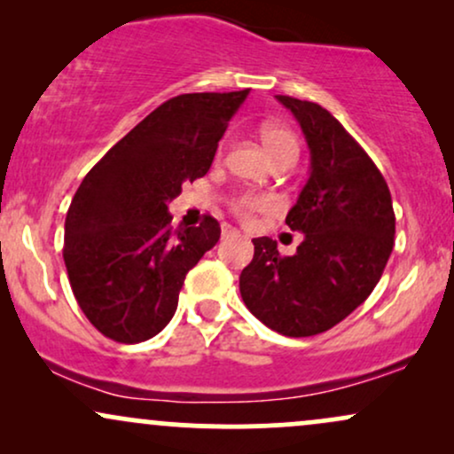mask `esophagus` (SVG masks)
Returning <instances> with one entry per match:
<instances>
[{
    "instance_id": "34e87169",
    "label": "esophagus",
    "mask_w": 454,
    "mask_h": 454,
    "mask_svg": "<svg viewBox=\"0 0 454 454\" xmlns=\"http://www.w3.org/2000/svg\"><path fill=\"white\" fill-rule=\"evenodd\" d=\"M239 231L232 226H222V237H237Z\"/></svg>"
}]
</instances>
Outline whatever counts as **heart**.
Listing matches in <instances>:
<instances>
[{"label":"heart","instance_id":"b5f03b06","mask_svg":"<svg viewBox=\"0 0 454 454\" xmlns=\"http://www.w3.org/2000/svg\"><path fill=\"white\" fill-rule=\"evenodd\" d=\"M264 147L273 161L286 158H299V140L288 128L278 126V123H267L260 129ZM231 209L241 220H252L260 211L275 209V200L269 194H258V192H241L231 198Z\"/></svg>","mask_w":454,"mask_h":454}]
</instances>
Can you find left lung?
Returning <instances> with one entry per match:
<instances>
[{
  "label": "left lung",
  "mask_w": 454,
  "mask_h": 454,
  "mask_svg": "<svg viewBox=\"0 0 454 454\" xmlns=\"http://www.w3.org/2000/svg\"><path fill=\"white\" fill-rule=\"evenodd\" d=\"M278 100L293 111L311 151V175L286 217L305 239L294 256H281L273 239H254L239 290L262 325L309 337L340 325L376 288L395 245V211L378 166L326 108Z\"/></svg>",
  "instance_id": "left-lung-1"
}]
</instances>
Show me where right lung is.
Returning a JSON list of instances; mask_svg holds the SVG:
<instances>
[{"label": "right lung", "instance_id": "right-lung-1", "mask_svg": "<svg viewBox=\"0 0 454 454\" xmlns=\"http://www.w3.org/2000/svg\"><path fill=\"white\" fill-rule=\"evenodd\" d=\"M249 90L184 93L160 104L78 185L66 215L64 262L76 303L119 343L170 322L187 270L220 241V223L170 228L184 181L209 173L217 143Z\"/></svg>", "mask_w": 454, "mask_h": 454}]
</instances>
